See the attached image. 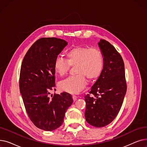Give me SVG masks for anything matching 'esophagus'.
<instances>
[{
	"label": "esophagus",
	"instance_id": "obj_1",
	"mask_svg": "<svg viewBox=\"0 0 147 147\" xmlns=\"http://www.w3.org/2000/svg\"><path fill=\"white\" fill-rule=\"evenodd\" d=\"M73 100H74V101H76V99H77V96H76V95H73Z\"/></svg>",
	"mask_w": 147,
	"mask_h": 147
}]
</instances>
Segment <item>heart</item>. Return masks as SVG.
Instances as JSON below:
<instances>
[{
	"mask_svg": "<svg viewBox=\"0 0 147 147\" xmlns=\"http://www.w3.org/2000/svg\"><path fill=\"white\" fill-rule=\"evenodd\" d=\"M67 59L57 57L54 61L53 67L60 76H64L71 66H75L76 73L59 83L61 90L69 94H79L90 80L98 79L101 74L104 67V57L102 52L95 48L85 46H76L66 52Z\"/></svg>",
	"mask_w": 147,
	"mask_h": 147,
	"instance_id": "obj_1",
	"label": "heart"
}]
</instances>
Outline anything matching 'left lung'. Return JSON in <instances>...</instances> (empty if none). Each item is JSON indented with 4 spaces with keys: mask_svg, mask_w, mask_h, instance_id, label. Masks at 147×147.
Wrapping results in <instances>:
<instances>
[{
    "mask_svg": "<svg viewBox=\"0 0 147 147\" xmlns=\"http://www.w3.org/2000/svg\"><path fill=\"white\" fill-rule=\"evenodd\" d=\"M98 45L104 57V67L89 94L84 96V115L89 124L102 127L117 116L126 93L127 84L125 64L120 54L105 40H100Z\"/></svg>",
    "mask_w": 147,
    "mask_h": 147,
    "instance_id": "8db88e82",
    "label": "left lung"
}]
</instances>
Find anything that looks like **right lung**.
<instances>
[{"label": "right lung", "mask_w": 147, "mask_h": 147, "mask_svg": "<svg viewBox=\"0 0 147 147\" xmlns=\"http://www.w3.org/2000/svg\"><path fill=\"white\" fill-rule=\"evenodd\" d=\"M68 43L55 37H43L31 46L22 60L20 90L30 119L38 128L52 131L63 124L65 113L73 100L63 92L50 98L55 86V58Z\"/></svg>", "instance_id": "add662e5"}]
</instances>
